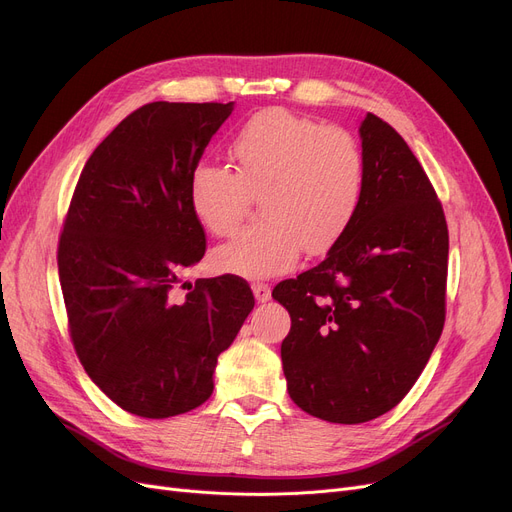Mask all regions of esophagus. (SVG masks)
Here are the masks:
<instances>
[{"instance_id":"obj_1","label":"esophagus","mask_w":512,"mask_h":512,"mask_svg":"<svg viewBox=\"0 0 512 512\" xmlns=\"http://www.w3.org/2000/svg\"><path fill=\"white\" fill-rule=\"evenodd\" d=\"M253 294H255V299H257L259 303H267V301L272 299L270 286L263 284V282H255V284H253Z\"/></svg>"}]
</instances>
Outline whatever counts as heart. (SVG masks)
<instances>
[{"label":"heart","instance_id":"1","mask_svg":"<svg viewBox=\"0 0 512 512\" xmlns=\"http://www.w3.org/2000/svg\"><path fill=\"white\" fill-rule=\"evenodd\" d=\"M234 174L199 164L188 178V205L213 236L240 224L251 195L265 222L240 230L211 253L218 272L247 280L284 274L303 247L324 253L351 228L365 193V159L351 132L280 107L242 122L228 139Z\"/></svg>","mask_w":512,"mask_h":512}]
</instances>
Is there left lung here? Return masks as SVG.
<instances>
[{
  "mask_svg": "<svg viewBox=\"0 0 512 512\" xmlns=\"http://www.w3.org/2000/svg\"><path fill=\"white\" fill-rule=\"evenodd\" d=\"M365 193L328 257L272 297L290 313L288 394L330 423H365L413 388L446 317L448 226L405 139L367 114L359 128Z\"/></svg>",
  "mask_w": 512,
  "mask_h": 512,
  "instance_id": "obj_1",
  "label": "left lung"
}]
</instances>
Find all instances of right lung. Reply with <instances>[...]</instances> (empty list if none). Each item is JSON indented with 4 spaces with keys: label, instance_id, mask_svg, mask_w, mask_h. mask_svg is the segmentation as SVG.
Segmentation results:
<instances>
[{
    "label": "right lung",
    "instance_id": "right-lung-1",
    "mask_svg": "<svg viewBox=\"0 0 512 512\" xmlns=\"http://www.w3.org/2000/svg\"><path fill=\"white\" fill-rule=\"evenodd\" d=\"M234 103L153 101L126 116L80 172L58 245L74 351L89 378L132 415L197 409L255 305L232 274L197 280L205 255L188 178ZM184 288V284H182Z\"/></svg>",
    "mask_w": 512,
    "mask_h": 512
}]
</instances>
